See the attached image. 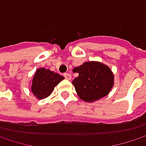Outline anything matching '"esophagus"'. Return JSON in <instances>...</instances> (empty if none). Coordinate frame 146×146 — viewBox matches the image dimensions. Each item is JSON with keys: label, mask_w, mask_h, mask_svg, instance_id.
<instances>
[{"label": "esophagus", "mask_w": 146, "mask_h": 146, "mask_svg": "<svg viewBox=\"0 0 146 146\" xmlns=\"http://www.w3.org/2000/svg\"><path fill=\"white\" fill-rule=\"evenodd\" d=\"M63 76L65 77V78L66 79H71V78H72V76H71V74L70 73H65L64 74H63Z\"/></svg>", "instance_id": "1"}]
</instances>
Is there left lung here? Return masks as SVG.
I'll return each mask as SVG.
<instances>
[{
    "label": "left lung",
    "instance_id": "obj_1",
    "mask_svg": "<svg viewBox=\"0 0 146 146\" xmlns=\"http://www.w3.org/2000/svg\"><path fill=\"white\" fill-rule=\"evenodd\" d=\"M78 73L72 82L75 90L84 102H93L106 96L113 85V74L111 69L96 62H88L73 69Z\"/></svg>",
    "mask_w": 146,
    "mask_h": 146
}]
</instances>
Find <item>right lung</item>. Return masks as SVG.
<instances>
[{"label":"right lung","instance_id":"right-lung-1","mask_svg":"<svg viewBox=\"0 0 146 146\" xmlns=\"http://www.w3.org/2000/svg\"><path fill=\"white\" fill-rule=\"evenodd\" d=\"M64 77L49 69L44 68H39L32 80V92L38 99H44L50 95L55 86Z\"/></svg>","mask_w":146,"mask_h":146}]
</instances>
